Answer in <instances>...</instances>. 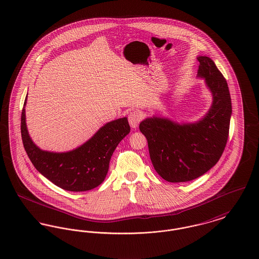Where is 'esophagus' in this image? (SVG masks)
<instances>
[{"label":"esophagus","mask_w":259,"mask_h":259,"mask_svg":"<svg viewBox=\"0 0 259 259\" xmlns=\"http://www.w3.org/2000/svg\"><path fill=\"white\" fill-rule=\"evenodd\" d=\"M142 119H143V114L140 111H132L128 115V121L132 128H137Z\"/></svg>","instance_id":"esophagus-1"}]
</instances>
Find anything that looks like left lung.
I'll use <instances>...</instances> for the list:
<instances>
[{"instance_id":"1","label":"left lung","mask_w":259,"mask_h":259,"mask_svg":"<svg viewBox=\"0 0 259 259\" xmlns=\"http://www.w3.org/2000/svg\"><path fill=\"white\" fill-rule=\"evenodd\" d=\"M197 60V75L205 79L213 96L208 113L195 123L179 124L158 116L140 123L152 163L168 182H185L203 176L218 162L229 137L232 101L227 80L213 60L206 56Z\"/></svg>"}]
</instances>
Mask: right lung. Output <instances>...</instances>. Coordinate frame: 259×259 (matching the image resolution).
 <instances>
[{
  "mask_svg": "<svg viewBox=\"0 0 259 259\" xmlns=\"http://www.w3.org/2000/svg\"><path fill=\"white\" fill-rule=\"evenodd\" d=\"M24 100L20 131L24 150L40 174L60 188L80 192L96 188L104 180L111 156L120 141L130 132L126 117L113 120L79 148L66 152L42 151L29 137L25 122Z\"/></svg>",
  "mask_w": 259,
  "mask_h": 259,
  "instance_id": "right-lung-1",
  "label": "right lung"
}]
</instances>
